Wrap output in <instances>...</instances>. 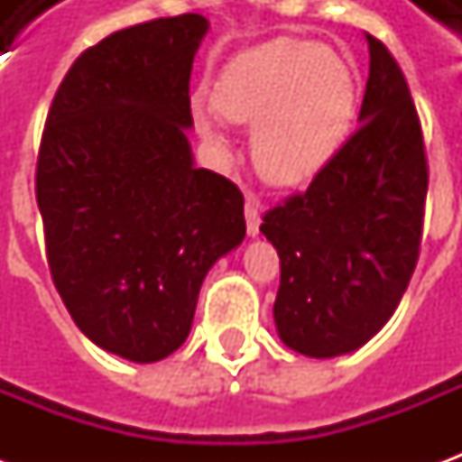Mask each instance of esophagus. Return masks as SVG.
I'll return each instance as SVG.
<instances>
[{
  "instance_id": "obj_1",
  "label": "esophagus",
  "mask_w": 462,
  "mask_h": 462,
  "mask_svg": "<svg viewBox=\"0 0 462 462\" xmlns=\"http://www.w3.org/2000/svg\"><path fill=\"white\" fill-rule=\"evenodd\" d=\"M245 220H247V235H250V237H257V235H260V222H262L260 202L247 198V202H245Z\"/></svg>"
}]
</instances>
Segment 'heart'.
<instances>
[{
	"instance_id": "obj_1",
	"label": "heart",
	"mask_w": 462,
	"mask_h": 462,
	"mask_svg": "<svg viewBox=\"0 0 462 462\" xmlns=\"http://www.w3.org/2000/svg\"><path fill=\"white\" fill-rule=\"evenodd\" d=\"M358 108L356 71L319 42L280 36L235 56L215 98L192 96L190 116L217 162L232 161L227 121L252 128V162L280 188H300L337 161Z\"/></svg>"
}]
</instances>
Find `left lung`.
I'll return each instance as SVG.
<instances>
[{"mask_svg":"<svg viewBox=\"0 0 462 462\" xmlns=\"http://www.w3.org/2000/svg\"><path fill=\"white\" fill-rule=\"evenodd\" d=\"M358 128L307 192L264 215L280 254L274 324L311 358L344 356L383 329L416 270L428 165L416 106L396 59L366 34Z\"/></svg>","mask_w":462,"mask_h":462,"instance_id":"obj_1","label":"left lung"}]
</instances>
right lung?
Masks as SVG:
<instances>
[{
	"mask_svg": "<svg viewBox=\"0 0 462 462\" xmlns=\"http://www.w3.org/2000/svg\"><path fill=\"white\" fill-rule=\"evenodd\" d=\"M210 22L168 16L79 56L46 116L36 202L66 310L96 346L152 364L182 346L202 280L245 240V198L195 165L192 59Z\"/></svg>",
	"mask_w": 462,
	"mask_h": 462,
	"instance_id": "1",
	"label": "right lung"
}]
</instances>
